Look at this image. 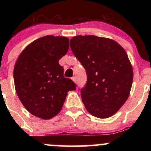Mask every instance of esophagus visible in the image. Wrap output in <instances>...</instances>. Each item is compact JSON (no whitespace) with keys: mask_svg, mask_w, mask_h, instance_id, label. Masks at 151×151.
Masks as SVG:
<instances>
[{"mask_svg":"<svg viewBox=\"0 0 151 151\" xmlns=\"http://www.w3.org/2000/svg\"><path fill=\"white\" fill-rule=\"evenodd\" d=\"M72 79L74 81V82L77 83V78H76V77H73L72 78Z\"/></svg>","mask_w":151,"mask_h":151,"instance_id":"1","label":"esophagus"}]
</instances>
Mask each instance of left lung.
I'll return each instance as SVG.
<instances>
[{"label":"left lung","instance_id":"1","mask_svg":"<svg viewBox=\"0 0 151 151\" xmlns=\"http://www.w3.org/2000/svg\"><path fill=\"white\" fill-rule=\"evenodd\" d=\"M74 56L86 70L87 81L81 97L90 114L106 119L115 114L129 98L133 69L119 43L94 35H78L70 40Z\"/></svg>","mask_w":151,"mask_h":151}]
</instances>
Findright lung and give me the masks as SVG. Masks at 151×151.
Instances as JSON below:
<instances>
[{
    "label": "right lung",
    "instance_id": "right-lung-1",
    "mask_svg": "<svg viewBox=\"0 0 151 151\" xmlns=\"http://www.w3.org/2000/svg\"><path fill=\"white\" fill-rule=\"evenodd\" d=\"M66 37L47 35L30 43L15 63V91L25 108L38 118L50 119L60 113L69 91L76 89L64 77L59 60L69 50Z\"/></svg>",
    "mask_w": 151,
    "mask_h": 151
}]
</instances>
